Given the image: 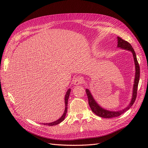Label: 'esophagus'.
Returning <instances> with one entry per match:
<instances>
[{
    "label": "esophagus",
    "instance_id": "esophagus-1",
    "mask_svg": "<svg viewBox=\"0 0 148 148\" xmlns=\"http://www.w3.org/2000/svg\"><path fill=\"white\" fill-rule=\"evenodd\" d=\"M83 82V78L82 77H77L75 78V79L73 80V84L75 85H78L80 84L81 83H82Z\"/></svg>",
    "mask_w": 148,
    "mask_h": 148
}]
</instances>
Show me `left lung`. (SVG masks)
Wrapping results in <instances>:
<instances>
[{
	"label": "left lung",
	"instance_id": "left-lung-1",
	"mask_svg": "<svg viewBox=\"0 0 148 148\" xmlns=\"http://www.w3.org/2000/svg\"><path fill=\"white\" fill-rule=\"evenodd\" d=\"M117 47H119L123 50L128 51L131 52L133 54V59H134V63H135V79H134V84L133 86V91H132V96L130 102L129 104L123 109L122 110H119L117 111H113V110H107L106 109L103 108L96 101L95 98L93 97L92 94L89 89H86V95L88 98V102L89 105L90 106L91 110L94 113L96 114L97 115L99 116L102 118H107L110 119L112 117H119L121 114H123L127 110H128L132 105L134 104L136 98V94H137V88L139 83V80H140V66H139L138 62L137 60V58L135 51H134L133 48L131 46V44L127 41H125L120 37H117Z\"/></svg>",
	"mask_w": 148,
	"mask_h": 148
}]
</instances>
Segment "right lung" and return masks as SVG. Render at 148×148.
<instances>
[{
  "label": "right lung",
  "instance_id": "obj_1",
  "mask_svg": "<svg viewBox=\"0 0 148 148\" xmlns=\"http://www.w3.org/2000/svg\"><path fill=\"white\" fill-rule=\"evenodd\" d=\"M71 92V89H69L68 90H67L66 94H65V110H64V112L61 116V117L59 118L58 120L54 121V122H52L51 123H43L44 125H48V126H53V125H56L57 124L60 123V122H62V121H63L65 119V115L66 114V112H67V104H68V99L69 98V96H70V94Z\"/></svg>",
  "mask_w": 148,
  "mask_h": 148
}]
</instances>
